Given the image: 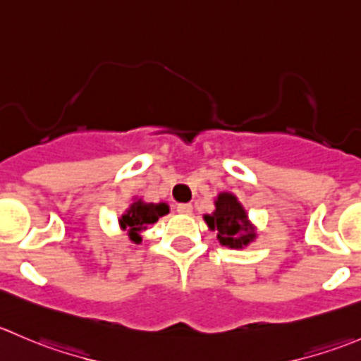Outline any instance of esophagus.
<instances>
[{
  "label": "esophagus",
  "instance_id": "34e87169",
  "mask_svg": "<svg viewBox=\"0 0 361 361\" xmlns=\"http://www.w3.org/2000/svg\"><path fill=\"white\" fill-rule=\"evenodd\" d=\"M176 209H178V213H181V215H190L192 204H188V202H183V204H178Z\"/></svg>",
  "mask_w": 361,
  "mask_h": 361
}]
</instances>
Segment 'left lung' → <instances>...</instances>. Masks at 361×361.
<instances>
[{
    "label": "left lung",
    "instance_id": "obj_1",
    "mask_svg": "<svg viewBox=\"0 0 361 361\" xmlns=\"http://www.w3.org/2000/svg\"><path fill=\"white\" fill-rule=\"evenodd\" d=\"M206 226L215 231L220 245L229 248H245L257 238V227L248 219L233 192H220L215 197V209L204 215Z\"/></svg>",
    "mask_w": 361,
    "mask_h": 361
}]
</instances>
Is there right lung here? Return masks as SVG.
Returning <instances> with one entry per match:
<instances>
[{"label":"right lung","mask_w":361,"mask_h":361,"mask_svg":"<svg viewBox=\"0 0 361 361\" xmlns=\"http://www.w3.org/2000/svg\"><path fill=\"white\" fill-rule=\"evenodd\" d=\"M169 213V204L167 202H146L135 195L128 208L125 209L123 215L118 219L121 231H127V236L134 243H141L142 231L148 229L152 224H155L160 216Z\"/></svg>","instance_id":"obj_1"}]
</instances>
